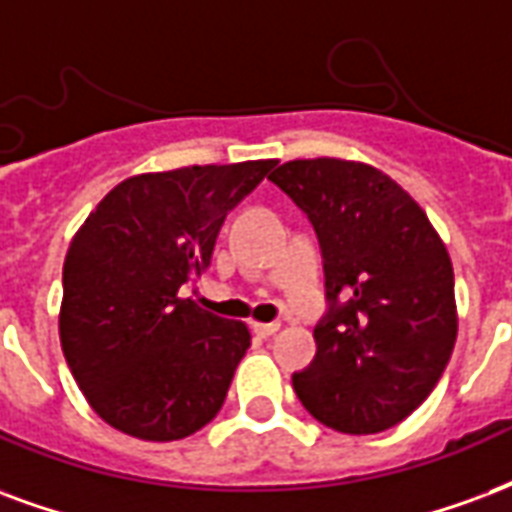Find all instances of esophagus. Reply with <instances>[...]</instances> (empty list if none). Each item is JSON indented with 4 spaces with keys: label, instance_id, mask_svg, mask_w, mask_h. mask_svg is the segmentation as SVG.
Masks as SVG:
<instances>
[{
    "label": "esophagus",
    "instance_id": "esophagus-1",
    "mask_svg": "<svg viewBox=\"0 0 512 512\" xmlns=\"http://www.w3.org/2000/svg\"><path fill=\"white\" fill-rule=\"evenodd\" d=\"M279 328H282V323H255V333L263 339H271L274 333H279Z\"/></svg>",
    "mask_w": 512,
    "mask_h": 512
}]
</instances>
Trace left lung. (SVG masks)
I'll return each instance as SVG.
<instances>
[{"label":"left lung","instance_id":"8db88e82","mask_svg":"<svg viewBox=\"0 0 512 512\" xmlns=\"http://www.w3.org/2000/svg\"><path fill=\"white\" fill-rule=\"evenodd\" d=\"M268 179L314 225L331 301L295 393L328 429H391L434 391L456 344L448 249L410 192L374 165L290 160Z\"/></svg>","mask_w":512,"mask_h":512}]
</instances>
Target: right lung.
I'll use <instances>...</instances> for the list:
<instances>
[{
  "instance_id": "right-lung-1",
  "label": "right lung",
  "mask_w": 512,
  "mask_h": 512,
  "mask_svg": "<svg viewBox=\"0 0 512 512\" xmlns=\"http://www.w3.org/2000/svg\"><path fill=\"white\" fill-rule=\"evenodd\" d=\"M276 160L130 176L70 241L59 339L89 407L146 442L214 420L249 347V328L179 290L211 266L219 227Z\"/></svg>"
}]
</instances>
